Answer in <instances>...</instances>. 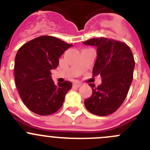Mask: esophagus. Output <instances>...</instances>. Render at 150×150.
<instances>
[{"instance_id": "34e87169", "label": "esophagus", "mask_w": 150, "mask_h": 150, "mask_svg": "<svg viewBox=\"0 0 150 150\" xmlns=\"http://www.w3.org/2000/svg\"><path fill=\"white\" fill-rule=\"evenodd\" d=\"M81 85H82V84H81V83H79V82H75V83H74L73 85H72V86L75 87V88H79V87L81 86Z\"/></svg>"}]
</instances>
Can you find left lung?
Instances as JSON below:
<instances>
[{
    "label": "left lung",
    "mask_w": 150,
    "mask_h": 150,
    "mask_svg": "<svg viewBox=\"0 0 150 150\" xmlns=\"http://www.w3.org/2000/svg\"><path fill=\"white\" fill-rule=\"evenodd\" d=\"M97 47L93 76L100 75L102 83H90L92 94L84 101L87 110L97 116L113 114L121 106L133 78L135 61L130 47L122 42L100 37L83 42Z\"/></svg>",
    "instance_id": "obj_1"
}]
</instances>
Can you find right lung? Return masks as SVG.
<instances>
[{
    "mask_svg": "<svg viewBox=\"0 0 150 150\" xmlns=\"http://www.w3.org/2000/svg\"><path fill=\"white\" fill-rule=\"evenodd\" d=\"M72 44L51 36H41L23 45L14 62V78L19 94L29 110L36 114H54L62 106L72 83L55 85L50 70Z\"/></svg>",
    "mask_w": 150,
    "mask_h": 150,
    "instance_id": "obj_1",
    "label": "right lung"
}]
</instances>
